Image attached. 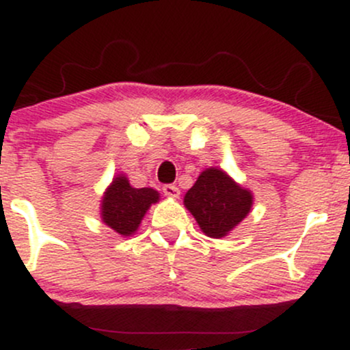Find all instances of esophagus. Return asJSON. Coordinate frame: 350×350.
I'll return each instance as SVG.
<instances>
[{"mask_svg":"<svg viewBox=\"0 0 350 350\" xmlns=\"http://www.w3.org/2000/svg\"><path fill=\"white\" fill-rule=\"evenodd\" d=\"M163 192L164 196H167V198H172V199H178L179 198V187L174 186V184H166V186H163Z\"/></svg>","mask_w":350,"mask_h":350,"instance_id":"obj_1","label":"esophagus"}]
</instances>
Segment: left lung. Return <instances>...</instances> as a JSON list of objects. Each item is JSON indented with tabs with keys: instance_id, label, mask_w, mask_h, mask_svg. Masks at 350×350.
Instances as JSON below:
<instances>
[{
	"instance_id": "1",
	"label": "left lung",
	"mask_w": 350,
	"mask_h": 350,
	"mask_svg": "<svg viewBox=\"0 0 350 350\" xmlns=\"http://www.w3.org/2000/svg\"><path fill=\"white\" fill-rule=\"evenodd\" d=\"M253 196L222 170L208 167L184 196V206L198 220L200 230L222 239L248 215Z\"/></svg>"
}]
</instances>
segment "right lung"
<instances>
[{
    "instance_id": "1",
    "label": "right lung",
    "mask_w": 350,
    "mask_h": 350,
    "mask_svg": "<svg viewBox=\"0 0 350 350\" xmlns=\"http://www.w3.org/2000/svg\"><path fill=\"white\" fill-rule=\"evenodd\" d=\"M159 192L151 187L130 186L126 176L118 174L102 199V220L120 235L130 237L138 230L151 204L158 202Z\"/></svg>"
}]
</instances>
